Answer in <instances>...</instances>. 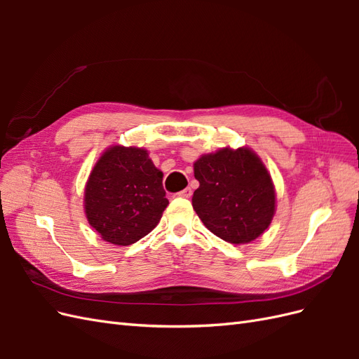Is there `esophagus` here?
<instances>
[{"instance_id": "1", "label": "esophagus", "mask_w": 359, "mask_h": 359, "mask_svg": "<svg viewBox=\"0 0 359 359\" xmlns=\"http://www.w3.org/2000/svg\"><path fill=\"white\" fill-rule=\"evenodd\" d=\"M177 196H178V198H186V199H189V198L191 196V189H184V190H181L180 193H177Z\"/></svg>"}]
</instances>
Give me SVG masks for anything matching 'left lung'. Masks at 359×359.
<instances>
[{
  "label": "left lung",
  "mask_w": 359,
  "mask_h": 359,
  "mask_svg": "<svg viewBox=\"0 0 359 359\" xmlns=\"http://www.w3.org/2000/svg\"><path fill=\"white\" fill-rule=\"evenodd\" d=\"M199 189L193 208L222 240L247 244L262 235L276 212V190L269 172L252 149L222 148L194 161Z\"/></svg>",
  "instance_id": "obj_1"
}]
</instances>
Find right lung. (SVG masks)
I'll use <instances>...</instances> for the list:
<instances>
[{"label": "right lung", "mask_w": 359, "mask_h": 359, "mask_svg": "<svg viewBox=\"0 0 359 359\" xmlns=\"http://www.w3.org/2000/svg\"><path fill=\"white\" fill-rule=\"evenodd\" d=\"M86 219L104 241L130 245L158 224L169 205L163 172L137 147L114 145L97 160L85 186Z\"/></svg>", "instance_id": "1"}]
</instances>
